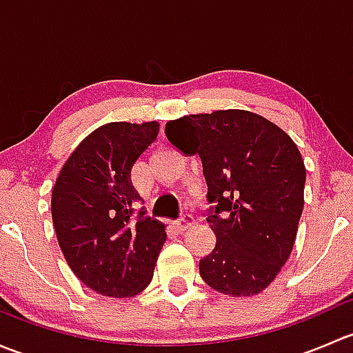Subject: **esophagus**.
Listing matches in <instances>:
<instances>
[{"label": "esophagus", "mask_w": 353, "mask_h": 353, "mask_svg": "<svg viewBox=\"0 0 353 353\" xmlns=\"http://www.w3.org/2000/svg\"><path fill=\"white\" fill-rule=\"evenodd\" d=\"M176 223H177V229L186 230V229H190L191 225H193L194 219H193V215H190V213H183V215L179 216V220H177Z\"/></svg>", "instance_id": "esophagus-1"}]
</instances>
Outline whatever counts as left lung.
I'll use <instances>...</instances> for the list:
<instances>
[{"label": "left lung", "instance_id": "left-lung-1", "mask_svg": "<svg viewBox=\"0 0 353 353\" xmlns=\"http://www.w3.org/2000/svg\"><path fill=\"white\" fill-rule=\"evenodd\" d=\"M183 154L201 159L215 249L199 275L232 297L275 280L294 248L304 208L305 167L297 145L272 121L241 109L191 114L165 124Z\"/></svg>", "mask_w": 353, "mask_h": 353}]
</instances>
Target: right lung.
Instances as JSON below:
<instances>
[{"label":"right lung","mask_w":353,"mask_h":353,"mask_svg":"<svg viewBox=\"0 0 353 353\" xmlns=\"http://www.w3.org/2000/svg\"><path fill=\"white\" fill-rule=\"evenodd\" d=\"M159 123H108L68 157L51 212L59 248L74 275L108 297H131L147 288L165 225L138 210L131 167L155 141Z\"/></svg>","instance_id":"1"}]
</instances>
